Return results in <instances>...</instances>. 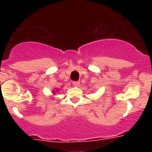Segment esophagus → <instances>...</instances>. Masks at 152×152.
I'll return each instance as SVG.
<instances>
[{
	"label": "esophagus",
	"instance_id": "obj_1",
	"mask_svg": "<svg viewBox=\"0 0 152 152\" xmlns=\"http://www.w3.org/2000/svg\"><path fill=\"white\" fill-rule=\"evenodd\" d=\"M72 84H73V85L75 86V87H77V86L80 84V82H79V81H73Z\"/></svg>",
	"mask_w": 152,
	"mask_h": 152
}]
</instances>
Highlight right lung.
I'll return each mask as SVG.
<instances>
[{
    "label": "right lung",
    "mask_w": 152,
    "mask_h": 152,
    "mask_svg": "<svg viewBox=\"0 0 152 152\" xmlns=\"http://www.w3.org/2000/svg\"><path fill=\"white\" fill-rule=\"evenodd\" d=\"M58 89H55L54 91H52V94H53V95H56V92H58Z\"/></svg>",
    "instance_id": "right-lung-1"
}]
</instances>
